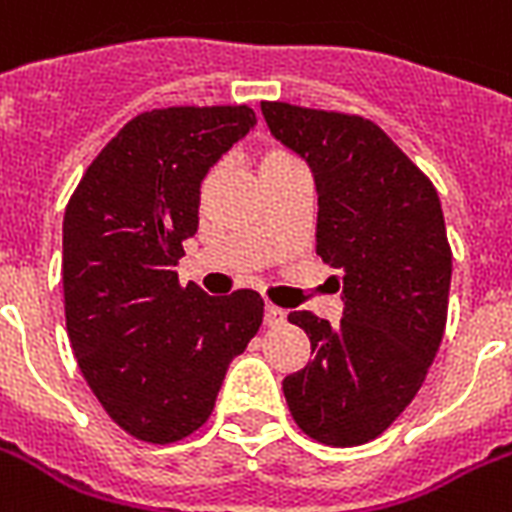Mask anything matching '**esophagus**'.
Returning a JSON list of instances; mask_svg holds the SVG:
<instances>
[{
	"label": "esophagus",
	"mask_w": 512,
	"mask_h": 512,
	"mask_svg": "<svg viewBox=\"0 0 512 512\" xmlns=\"http://www.w3.org/2000/svg\"><path fill=\"white\" fill-rule=\"evenodd\" d=\"M286 318V313L276 305H265V326H281Z\"/></svg>",
	"instance_id": "1"
}]
</instances>
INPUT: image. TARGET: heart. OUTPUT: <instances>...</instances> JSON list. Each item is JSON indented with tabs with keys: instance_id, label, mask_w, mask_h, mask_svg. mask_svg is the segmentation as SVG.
Returning a JSON list of instances; mask_svg holds the SVG:
<instances>
[{
	"instance_id": "b5f03b06",
	"label": "heart",
	"mask_w": 512,
	"mask_h": 512,
	"mask_svg": "<svg viewBox=\"0 0 512 512\" xmlns=\"http://www.w3.org/2000/svg\"><path fill=\"white\" fill-rule=\"evenodd\" d=\"M292 162H299L297 157L289 155V152H284V149H270V152H265L263 162H260V170H273V168H284V165H292Z\"/></svg>"
}]
</instances>
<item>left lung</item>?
<instances>
[{
  "instance_id": "8db88e82",
  "label": "left lung",
  "mask_w": 512,
  "mask_h": 512,
  "mask_svg": "<svg viewBox=\"0 0 512 512\" xmlns=\"http://www.w3.org/2000/svg\"><path fill=\"white\" fill-rule=\"evenodd\" d=\"M260 107L270 134L313 168L315 249L344 273L339 326L289 313L313 360L284 378L286 405L315 442L355 447L397 421L442 344L452 278L442 202L371 120L286 102Z\"/></svg>"
}]
</instances>
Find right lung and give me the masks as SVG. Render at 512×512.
I'll use <instances>...</instances> for the list:
<instances>
[{
    "label": "right lung",
    "instance_id": "right-lung-1",
    "mask_svg": "<svg viewBox=\"0 0 512 512\" xmlns=\"http://www.w3.org/2000/svg\"><path fill=\"white\" fill-rule=\"evenodd\" d=\"M252 107H168L128 120L83 173L62 220L73 355L120 429L170 444L210 418L228 365L263 323L252 289L178 284L199 186L255 128Z\"/></svg>",
    "mask_w": 512,
    "mask_h": 512
}]
</instances>
